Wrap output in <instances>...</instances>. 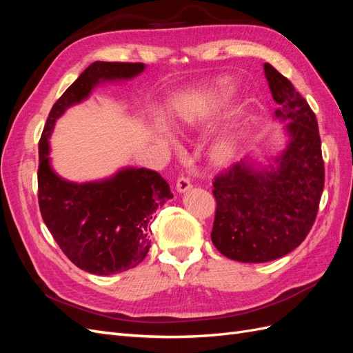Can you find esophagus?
<instances>
[{
    "label": "esophagus",
    "mask_w": 353,
    "mask_h": 353,
    "mask_svg": "<svg viewBox=\"0 0 353 353\" xmlns=\"http://www.w3.org/2000/svg\"><path fill=\"white\" fill-rule=\"evenodd\" d=\"M191 187H193V185H191L188 178L179 176L176 179V191H178V193H185V191H188Z\"/></svg>",
    "instance_id": "1"
}]
</instances>
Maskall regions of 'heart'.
<instances>
[{
    "instance_id": "obj_1",
    "label": "heart",
    "mask_w": 353,
    "mask_h": 353,
    "mask_svg": "<svg viewBox=\"0 0 353 353\" xmlns=\"http://www.w3.org/2000/svg\"><path fill=\"white\" fill-rule=\"evenodd\" d=\"M201 108L197 101H190L187 108L184 109V119L185 121H194L196 117L200 114ZM237 152V138L234 134H223L219 137V140L215 143L212 148V157L216 160V162H228L234 157Z\"/></svg>"
}]
</instances>
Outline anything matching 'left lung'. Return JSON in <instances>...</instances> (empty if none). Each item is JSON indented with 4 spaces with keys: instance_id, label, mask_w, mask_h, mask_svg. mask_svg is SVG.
<instances>
[{
    "instance_id": "8db88e82",
    "label": "left lung",
    "mask_w": 353,
    "mask_h": 353,
    "mask_svg": "<svg viewBox=\"0 0 353 353\" xmlns=\"http://www.w3.org/2000/svg\"><path fill=\"white\" fill-rule=\"evenodd\" d=\"M275 117L287 121L288 143L268 168L245 156L215 176L216 213L212 243L227 258L261 263L279 259L311 231L324 188V160L316 117L293 83L263 65Z\"/></svg>"
}]
</instances>
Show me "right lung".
I'll use <instances>...</instances> for the list:
<instances>
[{"instance_id": "1", "label": "right lung", "mask_w": 353, "mask_h": 353, "mask_svg": "<svg viewBox=\"0 0 353 353\" xmlns=\"http://www.w3.org/2000/svg\"><path fill=\"white\" fill-rule=\"evenodd\" d=\"M144 69V63L94 61L52 105L39 140L42 219L61 252L90 274L110 275L141 263L150 249L153 213L172 193L156 170L145 168H125L94 183H70L52 170L48 140L59 117L88 99L99 83L131 79Z\"/></svg>"}]
</instances>
